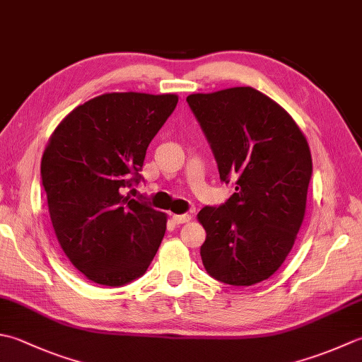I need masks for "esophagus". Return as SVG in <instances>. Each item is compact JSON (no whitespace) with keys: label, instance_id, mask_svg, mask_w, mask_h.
Here are the masks:
<instances>
[{"label":"esophagus","instance_id":"34e87169","mask_svg":"<svg viewBox=\"0 0 362 362\" xmlns=\"http://www.w3.org/2000/svg\"><path fill=\"white\" fill-rule=\"evenodd\" d=\"M191 219V216L188 214H183V215H173V221L175 224H183V223H188Z\"/></svg>","mask_w":362,"mask_h":362}]
</instances>
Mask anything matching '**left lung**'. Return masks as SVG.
Returning a JSON list of instances; mask_svg holds the SVG:
<instances>
[{"instance_id":"left-lung-1","label":"left lung","mask_w":362,"mask_h":362,"mask_svg":"<svg viewBox=\"0 0 362 362\" xmlns=\"http://www.w3.org/2000/svg\"><path fill=\"white\" fill-rule=\"evenodd\" d=\"M187 102L219 180L235 182L228 201L197 215L207 232L202 264L224 284H257L282 265L301 228L313 177L308 141L287 111L252 88L191 94Z\"/></svg>"}]
</instances>
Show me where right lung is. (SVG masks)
I'll use <instances>...</instances> for the list:
<instances>
[{
	"label": "right lung",
	"instance_id": "add662e5",
	"mask_svg": "<svg viewBox=\"0 0 362 362\" xmlns=\"http://www.w3.org/2000/svg\"><path fill=\"white\" fill-rule=\"evenodd\" d=\"M174 94L112 92L76 106L42 157V185L58 242L88 279L117 287L143 276L165 237L166 216L127 189L173 115Z\"/></svg>",
	"mask_w": 362,
	"mask_h": 362
}]
</instances>
